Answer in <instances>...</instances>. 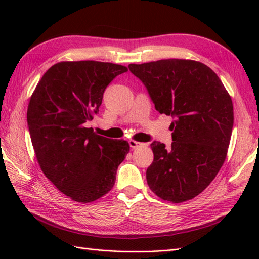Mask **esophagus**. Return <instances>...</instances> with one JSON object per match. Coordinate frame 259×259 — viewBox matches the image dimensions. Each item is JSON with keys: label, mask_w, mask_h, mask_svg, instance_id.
Wrapping results in <instances>:
<instances>
[{"label": "esophagus", "mask_w": 259, "mask_h": 259, "mask_svg": "<svg viewBox=\"0 0 259 259\" xmlns=\"http://www.w3.org/2000/svg\"><path fill=\"white\" fill-rule=\"evenodd\" d=\"M129 145H130L131 148H133V149H137V148H140V147L145 146V144H141V142L135 141V140H129Z\"/></svg>", "instance_id": "obj_1"}]
</instances>
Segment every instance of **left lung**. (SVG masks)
<instances>
[{
    "label": "left lung",
    "mask_w": 259,
    "mask_h": 259,
    "mask_svg": "<svg viewBox=\"0 0 259 259\" xmlns=\"http://www.w3.org/2000/svg\"><path fill=\"white\" fill-rule=\"evenodd\" d=\"M155 108L175 118L170 149L153 141L147 169L149 188L161 199L184 202L205 190L227 156L234 124L233 101L213 71L185 59L129 64Z\"/></svg>",
    "instance_id": "left-lung-1"
}]
</instances>
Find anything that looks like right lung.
<instances>
[{
    "instance_id": "obj_1",
    "label": "right lung",
    "mask_w": 259,
    "mask_h": 259,
    "mask_svg": "<svg viewBox=\"0 0 259 259\" xmlns=\"http://www.w3.org/2000/svg\"><path fill=\"white\" fill-rule=\"evenodd\" d=\"M120 64L63 61L52 65L33 91L27 125L36 160L46 177L78 202H92L112 189L130 146L93 133L85 123L99 112L103 92Z\"/></svg>"
}]
</instances>
